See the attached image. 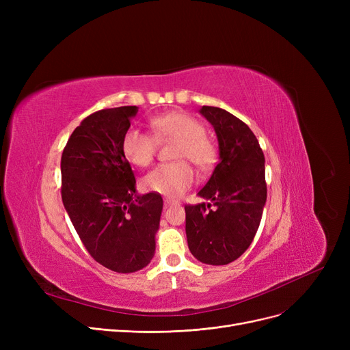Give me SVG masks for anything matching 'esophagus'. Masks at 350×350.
<instances>
[{
    "mask_svg": "<svg viewBox=\"0 0 350 350\" xmlns=\"http://www.w3.org/2000/svg\"><path fill=\"white\" fill-rule=\"evenodd\" d=\"M164 204L165 206H173V204H177V201L172 200V198H164Z\"/></svg>",
    "mask_w": 350,
    "mask_h": 350,
    "instance_id": "34e87169",
    "label": "esophagus"
}]
</instances>
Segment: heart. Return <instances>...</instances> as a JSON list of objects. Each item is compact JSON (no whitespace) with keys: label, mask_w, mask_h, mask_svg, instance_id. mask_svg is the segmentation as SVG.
I'll use <instances>...</instances> for the list:
<instances>
[{"label":"heart","mask_w":350,"mask_h":350,"mask_svg":"<svg viewBox=\"0 0 350 350\" xmlns=\"http://www.w3.org/2000/svg\"><path fill=\"white\" fill-rule=\"evenodd\" d=\"M149 123L153 136L140 129H129L122 139V152L132 164L146 167L156 156L157 140H176L173 159L177 161L159 164L143 177L142 186L147 191L170 197L181 196L194 181V172L189 161L200 170L210 169L217 159L215 144L204 133V124L186 112L159 115Z\"/></svg>","instance_id":"1"}]
</instances>
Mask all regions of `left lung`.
<instances>
[{
	"label": "left lung",
	"mask_w": 350,
	"mask_h": 350,
	"mask_svg": "<svg viewBox=\"0 0 350 350\" xmlns=\"http://www.w3.org/2000/svg\"><path fill=\"white\" fill-rule=\"evenodd\" d=\"M214 127L219 161L198 196L210 203L186 204V234L200 262L226 265L247 251L267 201L265 159L251 129L224 109H200Z\"/></svg>",
	"instance_id": "obj_1"
}]
</instances>
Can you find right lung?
Segmentation results:
<instances>
[{"label":"right lung","instance_id":"add662e5","mask_svg":"<svg viewBox=\"0 0 350 350\" xmlns=\"http://www.w3.org/2000/svg\"><path fill=\"white\" fill-rule=\"evenodd\" d=\"M137 106L102 109L85 118L62 152V203L92 258L129 273L154 255L163 198L136 196V178L122 152Z\"/></svg>","mask_w":350,"mask_h":350}]
</instances>
